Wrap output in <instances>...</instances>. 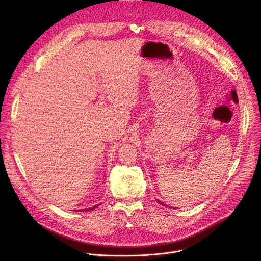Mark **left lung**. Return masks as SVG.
<instances>
[{"instance_id":"8db88e82","label":"left lung","mask_w":261,"mask_h":261,"mask_svg":"<svg viewBox=\"0 0 261 261\" xmlns=\"http://www.w3.org/2000/svg\"><path fill=\"white\" fill-rule=\"evenodd\" d=\"M160 203H161V204H163V205H165V204H164V203H162V202H160Z\"/></svg>"}]
</instances>
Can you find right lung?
<instances>
[{"label":"right lung","mask_w":261,"mask_h":261,"mask_svg":"<svg viewBox=\"0 0 261 261\" xmlns=\"http://www.w3.org/2000/svg\"><path fill=\"white\" fill-rule=\"evenodd\" d=\"M96 206H93V207H90V208H88V210H84V211H91V210H94Z\"/></svg>","instance_id":"add662e5"}]
</instances>
